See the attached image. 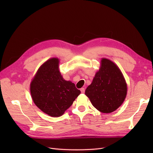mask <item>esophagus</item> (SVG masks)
Masks as SVG:
<instances>
[{
  "instance_id": "esophagus-1",
  "label": "esophagus",
  "mask_w": 153,
  "mask_h": 153,
  "mask_svg": "<svg viewBox=\"0 0 153 153\" xmlns=\"http://www.w3.org/2000/svg\"><path fill=\"white\" fill-rule=\"evenodd\" d=\"M80 91H81V92H82V94H84V92H85V89H84V88H81V89H80Z\"/></svg>"
}]
</instances>
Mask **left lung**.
I'll return each instance as SVG.
<instances>
[{
	"label": "left lung",
	"instance_id": "8db88e82",
	"mask_svg": "<svg viewBox=\"0 0 153 153\" xmlns=\"http://www.w3.org/2000/svg\"><path fill=\"white\" fill-rule=\"evenodd\" d=\"M127 91L126 82L121 69L110 59L102 58L99 70L85 94L97 110L109 114L123 103Z\"/></svg>",
	"mask_w": 153,
	"mask_h": 153
}]
</instances>
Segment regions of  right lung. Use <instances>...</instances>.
<instances>
[{"label":"right lung","instance_id":"1","mask_svg":"<svg viewBox=\"0 0 153 153\" xmlns=\"http://www.w3.org/2000/svg\"><path fill=\"white\" fill-rule=\"evenodd\" d=\"M59 59L50 58L38 68L30 84L34 104L53 117L62 115L80 94L71 81L63 78L59 70Z\"/></svg>","mask_w":153,"mask_h":153}]
</instances>
